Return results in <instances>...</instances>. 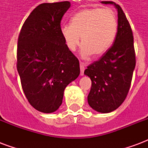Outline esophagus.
Segmentation results:
<instances>
[{
	"mask_svg": "<svg viewBox=\"0 0 148 148\" xmlns=\"http://www.w3.org/2000/svg\"><path fill=\"white\" fill-rule=\"evenodd\" d=\"M86 63H84L82 62H80V70H81V75L82 76L84 75V71H85V67H86Z\"/></svg>",
	"mask_w": 148,
	"mask_h": 148,
	"instance_id": "esophagus-1",
	"label": "esophagus"
}]
</instances>
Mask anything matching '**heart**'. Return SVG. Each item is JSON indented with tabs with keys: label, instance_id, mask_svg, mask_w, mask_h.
Masks as SVG:
<instances>
[{
	"label": "heart",
	"instance_id": "heart-1",
	"mask_svg": "<svg viewBox=\"0 0 148 148\" xmlns=\"http://www.w3.org/2000/svg\"><path fill=\"white\" fill-rule=\"evenodd\" d=\"M117 20L113 12L101 8H88L77 12L71 20V25L60 29L69 51H75L81 43L82 55L88 57L106 54L117 33Z\"/></svg>",
	"mask_w": 148,
	"mask_h": 148
}]
</instances>
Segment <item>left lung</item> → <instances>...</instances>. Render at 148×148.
I'll list each match as a JSON object with an SVG mask.
<instances>
[{"label":"left lung","instance_id":"8db88e82","mask_svg":"<svg viewBox=\"0 0 148 148\" xmlns=\"http://www.w3.org/2000/svg\"><path fill=\"white\" fill-rule=\"evenodd\" d=\"M118 12V27L115 41L109 51L87 66L84 74L90 77L92 86L88 103L97 112L114 111L126 98L136 66L132 31L119 5L112 1Z\"/></svg>","mask_w":148,"mask_h":148}]
</instances>
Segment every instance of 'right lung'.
Returning <instances> with one entry per match:
<instances>
[{
	"label": "right lung",
	"mask_w": 148,
	"mask_h": 148,
	"mask_svg": "<svg viewBox=\"0 0 148 148\" xmlns=\"http://www.w3.org/2000/svg\"><path fill=\"white\" fill-rule=\"evenodd\" d=\"M69 1L43 3L31 12L18 38L17 67L22 89L33 108L44 113L62 105L66 87L80 74L79 61L62 37Z\"/></svg>",
	"instance_id": "add662e5"
}]
</instances>
